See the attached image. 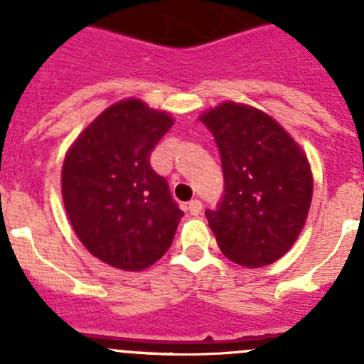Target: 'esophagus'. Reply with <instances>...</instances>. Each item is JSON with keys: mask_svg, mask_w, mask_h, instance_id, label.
I'll list each match as a JSON object with an SVG mask.
<instances>
[{"mask_svg": "<svg viewBox=\"0 0 364 364\" xmlns=\"http://www.w3.org/2000/svg\"><path fill=\"white\" fill-rule=\"evenodd\" d=\"M186 209H188L193 216H197L200 213V209H203V203L197 199H193V200H190L188 205H186Z\"/></svg>", "mask_w": 364, "mask_h": 364, "instance_id": "esophagus-1", "label": "esophagus"}]
</instances>
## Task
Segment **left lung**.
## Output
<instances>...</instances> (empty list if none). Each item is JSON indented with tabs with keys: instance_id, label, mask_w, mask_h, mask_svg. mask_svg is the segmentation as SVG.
Here are the masks:
<instances>
[{
	"instance_id": "left-lung-1",
	"label": "left lung",
	"mask_w": 364,
	"mask_h": 364,
	"mask_svg": "<svg viewBox=\"0 0 364 364\" xmlns=\"http://www.w3.org/2000/svg\"><path fill=\"white\" fill-rule=\"evenodd\" d=\"M222 159L225 193L205 211L218 248L232 262H277L303 230L314 196L306 155L269 114L223 102L200 114Z\"/></svg>"
}]
</instances>
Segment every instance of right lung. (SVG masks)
I'll return each mask as SVG.
<instances>
[{
	"mask_svg": "<svg viewBox=\"0 0 364 364\" xmlns=\"http://www.w3.org/2000/svg\"><path fill=\"white\" fill-rule=\"evenodd\" d=\"M171 114L127 98L75 139L61 171L63 204L86 250L109 266L142 271L165 255L183 211L149 165Z\"/></svg>",
	"mask_w": 364,
	"mask_h": 364,
	"instance_id": "right-lung-1",
	"label": "right lung"
}]
</instances>
